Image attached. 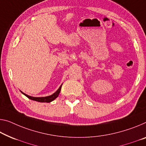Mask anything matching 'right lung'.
<instances>
[{"mask_svg": "<svg viewBox=\"0 0 146 146\" xmlns=\"http://www.w3.org/2000/svg\"><path fill=\"white\" fill-rule=\"evenodd\" d=\"M62 85V84H61V86L59 87V88L57 89V91H55L54 93L52 94V95L50 96H43V97H34V96H31L27 95V94L23 93L22 91L21 92L24 95H25L27 97L29 98V99L35 100V101H37L40 102H51V101H53V100H54L55 98L59 96L60 92V89H61Z\"/></svg>", "mask_w": 146, "mask_h": 146, "instance_id": "right-lung-1", "label": "right lung"}]
</instances>
